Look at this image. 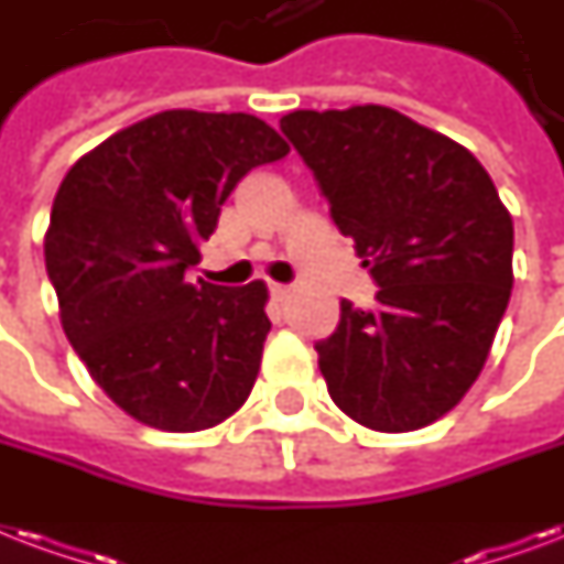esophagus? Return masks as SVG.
I'll return each instance as SVG.
<instances>
[{
    "mask_svg": "<svg viewBox=\"0 0 564 564\" xmlns=\"http://www.w3.org/2000/svg\"><path fill=\"white\" fill-rule=\"evenodd\" d=\"M269 290H272L274 299L283 301V299H286V295H290V292H292V286H290V283H272Z\"/></svg>",
    "mask_w": 564,
    "mask_h": 564,
    "instance_id": "34e87169",
    "label": "esophagus"
}]
</instances>
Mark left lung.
<instances>
[{
	"label": "left lung",
	"instance_id": "obj_1",
	"mask_svg": "<svg viewBox=\"0 0 564 564\" xmlns=\"http://www.w3.org/2000/svg\"><path fill=\"white\" fill-rule=\"evenodd\" d=\"M281 132L378 283L372 311L343 301L316 343L330 399L376 432L435 423L479 378L509 307L514 227L494 180L387 106L290 111Z\"/></svg>",
	"mask_w": 564,
	"mask_h": 564
}]
</instances>
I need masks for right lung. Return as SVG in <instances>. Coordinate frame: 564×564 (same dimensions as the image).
Segmentation results:
<instances>
[{
	"instance_id": "add662e5",
	"label": "right lung",
	"mask_w": 564,
	"mask_h": 564,
	"mask_svg": "<svg viewBox=\"0 0 564 564\" xmlns=\"http://www.w3.org/2000/svg\"><path fill=\"white\" fill-rule=\"evenodd\" d=\"M290 144L245 111L171 109L120 129L58 186L43 242L64 334L106 397L162 432H200L251 393L263 281L188 283L236 183Z\"/></svg>"
}]
</instances>
